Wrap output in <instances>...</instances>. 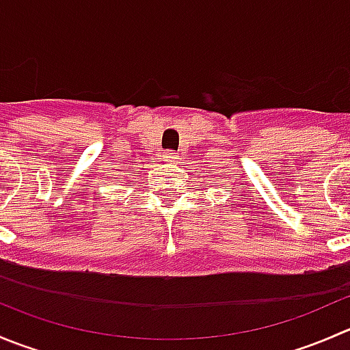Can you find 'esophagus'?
Segmentation results:
<instances>
[{
	"mask_svg": "<svg viewBox=\"0 0 350 350\" xmlns=\"http://www.w3.org/2000/svg\"><path fill=\"white\" fill-rule=\"evenodd\" d=\"M179 159V155L172 150H167V152H162V161L165 162H176Z\"/></svg>",
	"mask_w": 350,
	"mask_h": 350,
	"instance_id": "esophagus-1",
	"label": "esophagus"
}]
</instances>
